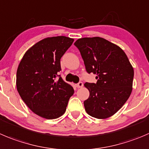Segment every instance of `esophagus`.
Listing matches in <instances>:
<instances>
[{
	"instance_id": "34e87169",
	"label": "esophagus",
	"mask_w": 149,
	"mask_h": 149,
	"mask_svg": "<svg viewBox=\"0 0 149 149\" xmlns=\"http://www.w3.org/2000/svg\"><path fill=\"white\" fill-rule=\"evenodd\" d=\"M76 87H77V88H81L82 86H83V83H82L81 81H79V83L76 84Z\"/></svg>"
}]
</instances>
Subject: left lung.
I'll return each mask as SVG.
<instances>
[{
    "label": "left lung",
    "mask_w": 149,
    "mask_h": 149,
    "mask_svg": "<svg viewBox=\"0 0 149 149\" xmlns=\"http://www.w3.org/2000/svg\"><path fill=\"white\" fill-rule=\"evenodd\" d=\"M79 49L88 73L97 76V83L86 82L89 97L84 100L86 113L97 119L116 113L132 92L134 70L125 52L100 37L78 39Z\"/></svg>",
    "instance_id": "8db88e82"
}]
</instances>
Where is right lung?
Masks as SVG:
<instances>
[{"instance_id": "obj_1", "label": "right lung", "mask_w": 149, "mask_h": 149, "mask_svg": "<svg viewBox=\"0 0 149 149\" xmlns=\"http://www.w3.org/2000/svg\"><path fill=\"white\" fill-rule=\"evenodd\" d=\"M73 41L65 36L41 40L26 52L19 65L17 91L27 107L41 117L61 116L74 93L73 86L58 75L60 59Z\"/></svg>"}]
</instances>
